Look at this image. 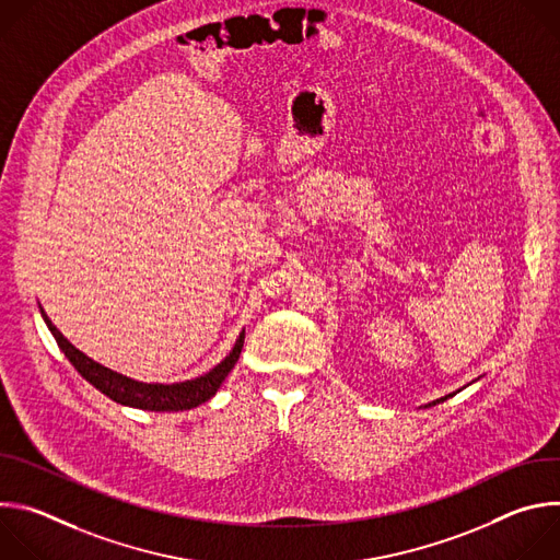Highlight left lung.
<instances>
[{"label": "left lung", "mask_w": 560, "mask_h": 560, "mask_svg": "<svg viewBox=\"0 0 560 560\" xmlns=\"http://www.w3.org/2000/svg\"><path fill=\"white\" fill-rule=\"evenodd\" d=\"M454 394H456V392H454ZM454 394H445V396H443V398H436V401H432V404H428V406H425V408H432V406H436V404H443V401H447V398H450V396H454Z\"/></svg>", "instance_id": "obj_1"}]
</instances>
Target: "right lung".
I'll return each instance as SVG.
<instances>
[{
  "instance_id": "right-lung-1",
  "label": "right lung",
  "mask_w": 560,
  "mask_h": 560,
  "mask_svg": "<svg viewBox=\"0 0 560 560\" xmlns=\"http://www.w3.org/2000/svg\"><path fill=\"white\" fill-rule=\"evenodd\" d=\"M42 316H44L48 330L52 332L57 346L61 348V352L68 357V361L74 365V370L79 374H82L89 383H93L100 392H104L108 398H113V401H117L121 406L139 408V410H150V412H179V410H190V408H197V406L206 404L208 398L214 396L219 385L225 381V376L230 374V370L238 361V354H242L244 339H246L244 332H242V337L236 339V346L232 348V352L217 368H212L208 374H203L199 378L184 381V383H173V385L137 383L128 376H121V374L95 363L84 352H79L52 326V322L46 316L44 310H42Z\"/></svg>"
}]
</instances>
